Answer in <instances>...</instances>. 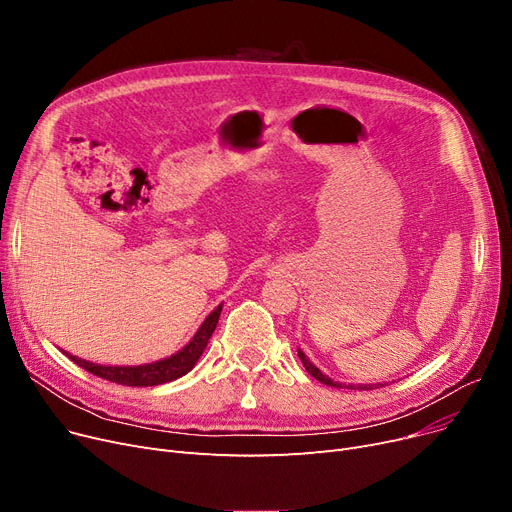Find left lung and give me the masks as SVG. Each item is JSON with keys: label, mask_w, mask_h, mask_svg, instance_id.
<instances>
[{"label": "left lung", "mask_w": 512, "mask_h": 512, "mask_svg": "<svg viewBox=\"0 0 512 512\" xmlns=\"http://www.w3.org/2000/svg\"><path fill=\"white\" fill-rule=\"evenodd\" d=\"M298 356H300V360H302V364H304V369L316 379V381H321V383H325V385H331V387H344L342 383H337V381H333V379H329L327 375H323L319 369L314 367V364L308 360V356L302 352V350H298ZM381 385V383H379ZM379 385H348V389H375V387H379Z\"/></svg>", "instance_id": "8db88e82"}]
</instances>
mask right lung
Here are the masks:
<instances>
[{
	"instance_id": "1",
	"label": "right lung",
	"mask_w": 512,
	"mask_h": 512,
	"mask_svg": "<svg viewBox=\"0 0 512 512\" xmlns=\"http://www.w3.org/2000/svg\"><path fill=\"white\" fill-rule=\"evenodd\" d=\"M223 304H218L208 316L206 321L202 323V327L198 329V333L191 337V342L179 350L177 354L150 362V364H139V367H106V364H95L83 358L72 356L68 352H64L72 362L79 364L81 369L89 371L95 377H102L106 381L112 383H120V385H131V387H150V385H162L168 381H175L183 375H187L193 367H196V362L200 360L202 352L208 346V339L212 337L216 323H218V316H221Z\"/></svg>"
}]
</instances>
